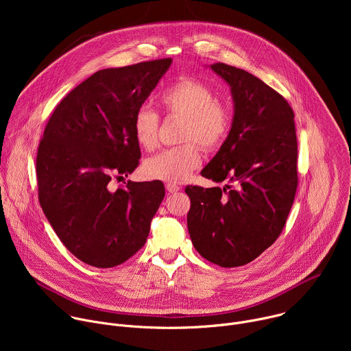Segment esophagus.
I'll return each instance as SVG.
<instances>
[{"instance_id":"34e87169","label":"esophagus","mask_w":351,"mask_h":351,"mask_svg":"<svg viewBox=\"0 0 351 351\" xmlns=\"http://www.w3.org/2000/svg\"><path fill=\"white\" fill-rule=\"evenodd\" d=\"M165 189L168 190V193H176V191H179L180 187L176 183H167Z\"/></svg>"}]
</instances>
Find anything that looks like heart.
Masks as SVG:
<instances>
[{"label": "heart", "mask_w": 351, "mask_h": 351, "mask_svg": "<svg viewBox=\"0 0 351 351\" xmlns=\"http://www.w3.org/2000/svg\"><path fill=\"white\" fill-rule=\"evenodd\" d=\"M160 104L168 118L183 119L179 138L186 141L171 147L144 162L148 178L168 183L186 180L202 164L197 143L206 152L219 148L232 128V111L221 99L213 86L195 77H182L168 86ZM132 130L137 144L152 152L158 144L160 115L145 106L136 110Z\"/></svg>", "instance_id": "obj_1"}]
</instances>
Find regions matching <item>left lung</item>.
Segmentation results:
<instances>
[{"instance_id": "8db88e82", "label": "left lung", "mask_w": 351, "mask_h": 351, "mask_svg": "<svg viewBox=\"0 0 351 351\" xmlns=\"http://www.w3.org/2000/svg\"><path fill=\"white\" fill-rule=\"evenodd\" d=\"M211 69L230 86L234 117L202 176L237 184L186 186L187 229L199 256L233 268L256 260L285 228L298 183L297 136L294 112L276 90L222 62Z\"/></svg>"}]
</instances>
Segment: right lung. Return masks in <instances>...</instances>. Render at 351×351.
Masks as SVG:
<instances>
[{
	"instance_id": "right-lung-1",
	"label": "right lung",
	"mask_w": 351,
	"mask_h": 351,
	"mask_svg": "<svg viewBox=\"0 0 351 351\" xmlns=\"http://www.w3.org/2000/svg\"><path fill=\"white\" fill-rule=\"evenodd\" d=\"M172 64L171 58L98 71L49 117L40 140L38 202L60 240L80 261L121 265L144 245L165 195L160 180L111 189L138 167L133 115Z\"/></svg>"
}]
</instances>
